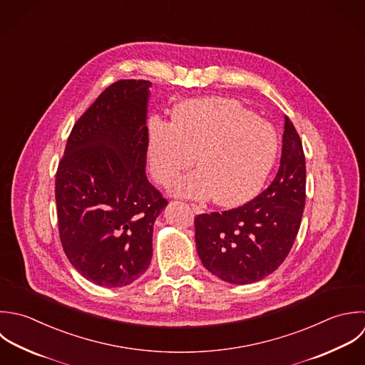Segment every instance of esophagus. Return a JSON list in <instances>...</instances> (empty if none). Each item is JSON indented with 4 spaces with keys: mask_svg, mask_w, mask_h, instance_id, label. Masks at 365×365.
<instances>
[{
    "mask_svg": "<svg viewBox=\"0 0 365 365\" xmlns=\"http://www.w3.org/2000/svg\"><path fill=\"white\" fill-rule=\"evenodd\" d=\"M190 207H192V210H193L195 213H202V212H203V209H202L200 206L195 205V203H190Z\"/></svg>",
    "mask_w": 365,
    "mask_h": 365,
    "instance_id": "34e87169",
    "label": "esophagus"
}]
</instances>
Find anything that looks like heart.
I'll use <instances>...</instances> for the list:
<instances>
[{
    "instance_id": "1",
    "label": "heart",
    "mask_w": 365,
    "mask_h": 365,
    "mask_svg": "<svg viewBox=\"0 0 365 365\" xmlns=\"http://www.w3.org/2000/svg\"><path fill=\"white\" fill-rule=\"evenodd\" d=\"M279 150L276 129L235 99L180 102L173 120L153 118L148 128V163L168 185L193 165L199 170L170 185L176 196L236 206L252 199L269 176Z\"/></svg>"
}]
</instances>
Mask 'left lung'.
Instances as JSON below:
<instances>
[{
	"instance_id": "1",
	"label": "left lung",
	"mask_w": 365,
	"mask_h": 365,
	"mask_svg": "<svg viewBox=\"0 0 365 365\" xmlns=\"http://www.w3.org/2000/svg\"><path fill=\"white\" fill-rule=\"evenodd\" d=\"M306 203V158L300 136L284 116L280 166L270 186L252 202L195 219L202 264L232 284L272 274L290 253Z\"/></svg>"
}]
</instances>
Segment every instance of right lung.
Returning <instances> with one entry per match:
<instances>
[{"label": "right lung", "instance_id": "1", "mask_svg": "<svg viewBox=\"0 0 365 365\" xmlns=\"http://www.w3.org/2000/svg\"><path fill=\"white\" fill-rule=\"evenodd\" d=\"M149 81L108 86L73 125L55 179L59 237L71 264L102 287H123L152 260L168 206L145 173Z\"/></svg>", "mask_w": 365, "mask_h": 365}]
</instances>
